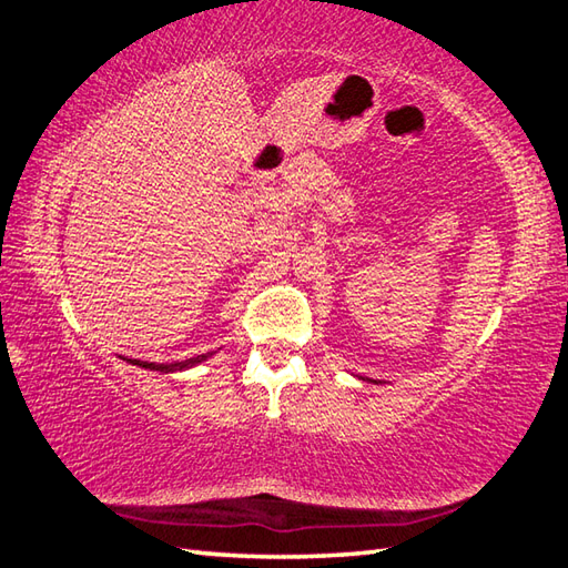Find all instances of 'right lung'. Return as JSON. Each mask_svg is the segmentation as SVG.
Here are the masks:
<instances>
[{"label": "right lung", "instance_id": "right-lung-1", "mask_svg": "<svg viewBox=\"0 0 568 568\" xmlns=\"http://www.w3.org/2000/svg\"><path fill=\"white\" fill-rule=\"evenodd\" d=\"M216 352H206V355H196V357H189L184 362H170V364H158V362H143V359H129L131 364H135V367H143V369H150V372H186L196 367V364L211 359Z\"/></svg>", "mask_w": 568, "mask_h": 568}]
</instances>
